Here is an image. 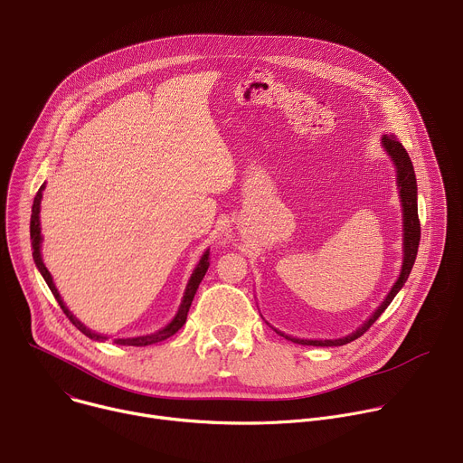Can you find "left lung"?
<instances>
[{
  "label": "left lung",
  "mask_w": 463,
  "mask_h": 463,
  "mask_svg": "<svg viewBox=\"0 0 463 463\" xmlns=\"http://www.w3.org/2000/svg\"><path fill=\"white\" fill-rule=\"evenodd\" d=\"M381 145L384 148V152L390 156V159L393 161L395 170H398V188H400V200H402V207H403V266H402V273L395 280V284L392 286L390 293L386 295V298L381 302V306L370 315L368 320H364L363 326H359L354 334L341 337V339H320V341H311V339H297L291 335H286L282 332V337H286L288 341H293L297 345H304V346H343L348 345L355 339H359L363 334H366L370 326L381 317V313L390 306V302L393 300V297L400 293V289L405 286L414 260L418 254V245H420V238H421V227H420V218H418V184H416V174H414V166L412 161L407 154V150L403 148V145L395 139L393 136H383L381 137Z\"/></svg>",
  "instance_id": "left-lung-1"
}]
</instances>
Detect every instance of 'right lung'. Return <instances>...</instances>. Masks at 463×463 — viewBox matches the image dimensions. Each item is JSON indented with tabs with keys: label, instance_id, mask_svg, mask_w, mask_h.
<instances>
[{
	"label": "right lung",
	"instance_id": "1",
	"mask_svg": "<svg viewBox=\"0 0 463 463\" xmlns=\"http://www.w3.org/2000/svg\"><path fill=\"white\" fill-rule=\"evenodd\" d=\"M43 188H45V183L40 186V190L36 192V197H34V203H33V214H31V243H33V258H34V263H36V268H38V271L42 273V277H43V280L47 282V286H49V289H51V293L54 295V298H56V302L60 304V307H61V311L68 315V318L80 329V332L86 335V337H90V339H93V341H106L108 337H104V335H100V334H95V332H91V329L88 327V326H84L68 307H65V304H63V300H61V297H60V293H58V289L54 288V284H52V277H51V273L47 271V268L43 266V260H42V252H40V247H42V231H40V203H42V194H43ZM209 249L203 252V256H202V260H200V263H197L195 266V269H194V273H192V277H190V280H188V284H186V289H184V295H183V300H181V306H179V309H177V313H175V317L172 318V322L170 324H166L163 329H159V332H156V334H150V335H141V337H128V339H115V343L117 345H120V346H150V345H156V343H161V341H165V339H168V337H172L175 332H179V329L183 327V324L186 322V315H188V309H190V304H192V300H194V295H195V291H197V288H200V284H202V280H203V277H205V273H207V269H209V266H211V260H209Z\"/></svg>",
	"mask_w": 463,
	"mask_h": 463
}]
</instances>
